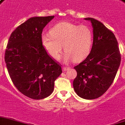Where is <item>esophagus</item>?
<instances>
[{"mask_svg": "<svg viewBox=\"0 0 125 125\" xmlns=\"http://www.w3.org/2000/svg\"><path fill=\"white\" fill-rule=\"evenodd\" d=\"M69 69V67H63L62 69L63 71H66L67 70H68Z\"/></svg>", "mask_w": 125, "mask_h": 125, "instance_id": "obj_1", "label": "esophagus"}]
</instances>
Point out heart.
I'll list each match as a JSON object with an SVG mask.
<instances>
[{
	"label": "heart",
	"mask_w": 125,
	"mask_h": 125,
	"mask_svg": "<svg viewBox=\"0 0 125 125\" xmlns=\"http://www.w3.org/2000/svg\"><path fill=\"white\" fill-rule=\"evenodd\" d=\"M50 35H42L41 43L48 55L58 59L62 51L65 52L63 60L66 62H79L90 53L92 34L86 25H78L68 21L57 23L50 30Z\"/></svg>",
	"instance_id": "obj_1"
}]
</instances>
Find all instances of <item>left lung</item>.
Here are the masks:
<instances>
[{
  "mask_svg": "<svg viewBox=\"0 0 125 125\" xmlns=\"http://www.w3.org/2000/svg\"><path fill=\"white\" fill-rule=\"evenodd\" d=\"M84 20L92 24L93 43L87 58L74 67L77 75L73 85L79 96L93 100L104 94L111 85L119 67L121 54L117 41L111 31L95 19Z\"/></svg>",
  "mask_w": 125,
  "mask_h": 125,
  "instance_id": "1",
  "label": "left lung"
}]
</instances>
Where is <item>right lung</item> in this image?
Masks as SVG:
<instances>
[{
	"label": "right lung",
	"instance_id": "1",
	"mask_svg": "<svg viewBox=\"0 0 125 125\" xmlns=\"http://www.w3.org/2000/svg\"><path fill=\"white\" fill-rule=\"evenodd\" d=\"M54 16L33 17L12 33L5 62L12 81L21 93L34 100L49 96L62 67L48 56L41 43L42 29Z\"/></svg>",
	"mask_w": 125,
	"mask_h": 125
}]
</instances>
